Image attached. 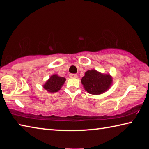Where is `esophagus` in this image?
Returning <instances> with one entry per match:
<instances>
[{
    "label": "esophagus",
    "instance_id": "obj_1",
    "mask_svg": "<svg viewBox=\"0 0 149 149\" xmlns=\"http://www.w3.org/2000/svg\"><path fill=\"white\" fill-rule=\"evenodd\" d=\"M70 77L71 78H77V74H70Z\"/></svg>",
    "mask_w": 149,
    "mask_h": 149
}]
</instances>
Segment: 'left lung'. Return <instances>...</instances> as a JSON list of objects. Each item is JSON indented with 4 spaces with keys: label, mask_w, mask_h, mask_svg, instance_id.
Returning a JSON list of instances; mask_svg holds the SVG:
<instances>
[{
    "label": "left lung",
    "mask_w": 149,
    "mask_h": 149,
    "mask_svg": "<svg viewBox=\"0 0 149 149\" xmlns=\"http://www.w3.org/2000/svg\"><path fill=\"white\" fill-rule=\"evenodd\" d=\"M112 77L110 74H102L96 70H87L81 79V84L87 93L91 95H100L112 86Z\"/></svg>",
    "instance_id": "8db88e82"
}]
</instances>
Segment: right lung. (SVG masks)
Listing matches in <instances>:
<instances>
[{"label":"right lung","instance_id":"1","mask_svg":"<svg viewBox=\"0 0 149 149\" xmlns=\"http://www.w3.org/2000/svg\"><path fill=\"white\" fill-rule=\"evenodd\" d=\"M65 81V78L57 74L52 75L42 85L44 89L49 93H56L60 90Z\"/></svg>","mask_w":149,"mask_h":149}]
</instances>
